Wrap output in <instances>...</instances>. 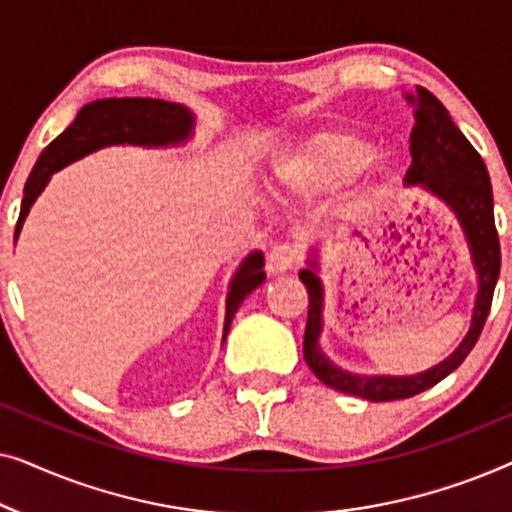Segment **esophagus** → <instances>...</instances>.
I'll list each match as a JSON object with an SVG mask.
<instances>
[{
  "label": "esophagus",
  "instance_id": "esophagus-1",
  "mask_svg": "<svg viewBox=\"0 0 512 512\" xmlns=\"http://www.w3.org/2000/svg\"><path fill=\"white\" fill-rule=\"evenodd\" d=\"M298 261H300L298 249L293 247V244H286V242L277 244V247H272L270 254H268L270 272H286V270L296 268Z\"/></svg>",
  "mask_w": 512,
  "mask_h": 512
}]
</instances>
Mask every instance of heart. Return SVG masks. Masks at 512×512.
Returning <instances> with one entry per match:
<instances>
[{
	"label": "heart",
	"mask_w": 512,
	"mask_h": 512,
	"mask_svg": "<svg viewBox=\"0 0 512 512\" xmlns=\"http://www.w3.org/2000/svg\"><path fill=\"white\" fill-rule=\"evenodd\" d=\"M375 160V146L349 132H321L282 165L279 179L298 195H328L359 177Z\"/></svg>",
	"instance_id": "obj_1"
}]
</instances>
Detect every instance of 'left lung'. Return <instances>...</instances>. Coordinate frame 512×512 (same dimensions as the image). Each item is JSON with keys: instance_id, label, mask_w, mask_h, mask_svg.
<instances>
[{"instance_id": "8db88e82", "label": "left lung", "mask_w": 512, "mask_h": 512, "mask_svg": "<svg viewBox=\"0 0 512 512\" xmlns=\"http://www.w3.org/2000/svg\"><path fill=\"white\" fill-rule=\"evenodd\" d=\"M410 102L415 104V125L410 132L412 163L405 184L429 188L457 212L468 237V247L473 251L480 291L475 300L471 331L450 359L412 377H359L342 373L317 347L321 331V284L310 268L300 270V282L307 289V326L303 338L305 363L328 387L373 403L401 401V398L422 394L464 363L487 321L501 270V244L494 223L492 184H489L487 167L482 163L480 153L461 135V130L454 125L436 95L417 86L415 95H410Z\"/></svg>"}]
</instances>
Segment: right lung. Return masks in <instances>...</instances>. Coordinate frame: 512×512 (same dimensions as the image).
<instances>
[{
	"instance_id": "add662e5",
	"label": "right lung",
	"mask_w": 512,
	"mask_h": 512,
	"mask_svg": "<svg viewBox=\"0 0 512 512\" xmlns=\"http://www.w3.org/2000/svg\"><path fill=\"white\" fill-rule=\"evenodd\" d=\"M193 116L191 111L181 104L151 100V97H109V100H97L83 107L76 114L74 123L53 139L51 144L41 151L25 184L23 205L16 223V237L23 228V221L30 212L32 202L44 191L53 172L60 167L79 160L86 153L109 144H144V146H163L177 144L191 135ZM263 256L251 254L230 284L228 305H226V326H223V340H226L230 321H233L237 307L242 300L263 284Z\"/></svg>"
}]
</instances>
